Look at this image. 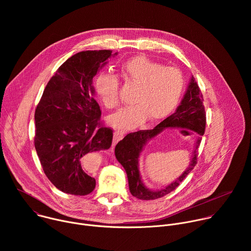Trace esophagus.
I'll list each match as a JSON object with an SVG mask.
<instances>
[{"instance_id": "1", "label": "esophagus", "mask_w": 251, "mask_h": 251, "mask_svg": "<svg viewBox=\"0 0 251 251\" xmlns=\"http://www.w3.org/2000/svg\"><path fill=\"white\" fill-rule=\"evenodd\" d=\"M123 136H124V134L122 132H119V131H115L113 133V145L114 146L117 144L118 141H120L123 138Z\"/></svg>"}]
</instances>
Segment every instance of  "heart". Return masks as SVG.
<instances>
[{
	"label": "heart",
	"mask_w": 251,
	"mask_h": 251,
	"mask_svg": "<svg viewBox=\"0 0 251 251\" xmlns=\"http://www.w3.org/2000/svg\"><path fill=\"white\" fill-rule=\"evenodd\" d=\"M121 75L128 83L138 85L133 102L135 105L108 117V123L117 129L130 130L148 118L157 122L167 118L181 98L184 79L176 68L163 66L146 56L128 59L121 67ZM95 90L109 109L119 105V80L116 75L100 73L95 79Z\"/></svg>",
	"instance_id": "heart-1"
}]
</instances>
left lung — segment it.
Wrapping results in <instances>:
<instances>
[{"instance_id": "8db88e82", "label": "left lung", "mask_w": 251, "mask_h": 251, "mask_svg": "<svg viewBox=\"0 0 251 251\" xmlns=\"http://www.w3.org/2000/svg\"><path fill=\"white\" fill-rule=\"evenodd\" d=\"M202 101V94L194 76H192L186 93L173 115L162 121L152 130H141L130 133L118 142L115 147V156L126 171L129 190L133 197L146 201L162 198L173 192L192 172L197 164L198 148L205 129V112ZM168 127L183 128V131L187 133L188 130L197 132L198 138L195 142V149L189 167L181 176L165 188L151 190L141 180L138 170L139 156L147 143Z\"/></svg>"}]
</instances>
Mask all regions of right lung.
<instances>
[{
  "label": "right lung",
  "mask_w": 251,
  "mask_h": 251,
  "mask_svg": "<svg viewBox=\"0 0 251 251\" xmlns=\"http://www.w3.org/2000/svg\"><path fill=\"white\" fill-rule=\"evenodd\" d=\"M111 50L80 51L50 78L34 113V147L49 180L59 191L85 196L95 188L90 159L109 149L113 132L100 126L94 76L117 55Z\"/></svg>",
  "instance_id": "obj_1"
}]
</instances>
